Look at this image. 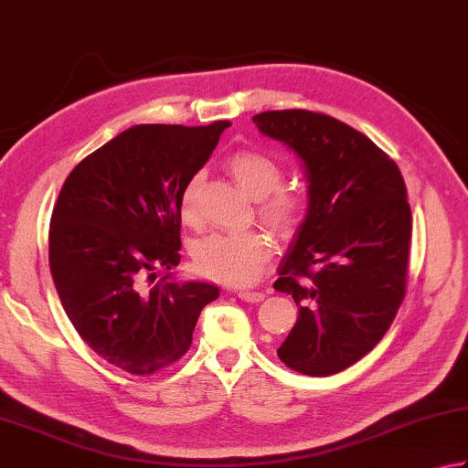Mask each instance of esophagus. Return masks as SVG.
I'll return each instance as SVG.
<instances>
[{"instance_id":"1","label":"esophagus","mask_w":468,"mask_h":468,"mask_svg":"<svg viewBox=\"0 0 468 468\" xmlns=\"http://www.w3.org/2000/svg\"><path fill=\"white\" fill-rule=\"evenodd\" d=\"M237 296H239V299L245 303H261L263 299H266V294L260 291H239L237 292Z\"/></svg>"}]
</instances>
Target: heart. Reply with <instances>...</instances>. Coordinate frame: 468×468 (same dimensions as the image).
I'll return each instance as SVG.
<instances>
[{
  "label": "heart",
  "mask_w": 468,
  "mask_h": 468,
  "mask_svg": "<svg viewBox=\"0 0 468 468\" xmlns=\"http://www.w3.org/2000/svg\"><path fill=\"white\" fill-rule=\"evenodd\" d=\"M227 167L235 182L258 200V215L263 223L282 237L299 231L309 202L299 190L280 188L284 174L274 157L263 151L245 149L229 157ZM200 184V176H192L182 190L180 215L188 225L198 220ZM271 253L274 243L263 231L217 233L194 245L192 261L198 274L208 280L227 286H248L261 276Z\"/></svg>",
  "instance_id": "b5f03b06"
}]
</instances>
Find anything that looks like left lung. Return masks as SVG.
Instances as JSON below:
<instances>
[{"label":"left lung","instance_id":"1","mask_svg":"<svg viewBox=\"0 0 468 468\" xmlns=\"http://www.w3.org/2000/svg\"><path fill=\"white\" fill-rule=\"evenodd\" d=\"M307 167L309 210L274 288L299 317L278 358L329 377L364 358L393 323L407 291L411 208L393 159L334 116L268 110L251 118Z\"/></svg>","mask_w":468,"mask_h":468}]
</instances>
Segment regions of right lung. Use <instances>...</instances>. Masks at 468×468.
Listing matches in <instances>:
<instances>
[{"label": "right lung", "mask_w": 468, "mask_h": 468, "mask_svg": "<svg viewBox=\"0 0 468 468\" xmlns=\"http://www.w3.org/2000/svg\"><path fill=\"white\" fill-rule=\"evenodd\" d=\"M229 121L137 124L81 159L58 194L48 229L50 276L75 331L100 358L134 377L188 352L207 282L155 280L180 263V197Z\"/></svg>", "instance_id": "obj_1"}]
</instances>
